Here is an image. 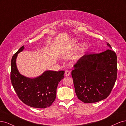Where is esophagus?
Returning a JSON list of instances; mask_svg holds the SVG:
<instances>
[{"label":"esophagus","mask_w":126,"mask_h":126,"mask_svg":"<svg viewBox=\"0 0 126 126\" xmlns=\"http://www.w3.org/2000/svg\"><path fill=\"white\" fill-rule=\"evenodd\" d=\"M70 75V72L68 70H66L65 72V75L66 76H68Z\"/></svg>","instance_id":"obj_1"}]
</instances>
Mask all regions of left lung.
Segmentation results:
<instances>
[{
    "mask_svg": "<svg viewBox=\"0 0 126 126\" xmlns=\"http://www.w3.org/2000/svg\"><path fill=\"white\" fill-rule=\"evenodd\" d=\"M110 48L98 54H85L72 71L75 91L78 98L85 103H96L106 98L117 79L116 53Z\"/></svg>",
    "mask_w": 126,
    "mask_h": 126,
    "instance_id": "obj_1",
    "label": "left lung"
}]
</instances>
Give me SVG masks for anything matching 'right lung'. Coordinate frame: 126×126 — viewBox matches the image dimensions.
<instances>
[{
  "mask_svg": "<svg viewBox=\"0 0 126 126\" xmlns=\"http://www.w3.org/2000/svg\"><path fill=\"white\" fill-rule=\"evenodd\" d=\"M24 48V46L21 47L12 58L11 84L19 99L28 106L37 108L50 107L55 99L56 89L64 78V71H46L34 78L21 75L17 68L16 59Z\"/></svg>",
  "mask_w": 126,
  "mask_h": 126,
  "instance_id": "add662e5",
  "label": "right lung"
}]
</instances>
